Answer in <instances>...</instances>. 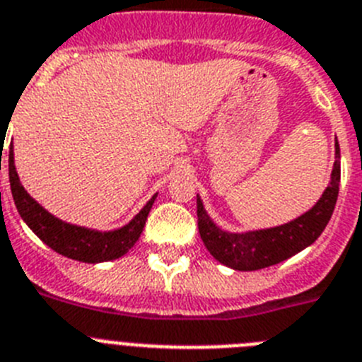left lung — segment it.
Here are the masks:
<instances>
[{
	"mask_svg": "<svg viewBox=\"0 0 362 362\" xmlns=\"http://www.w3.org/2000/svg\"><path fill=\"white\" fill-rule=\"evenodd\" d=\"M341 182V151L335 138V162L328 187L306 213L281 226L250 231H226L207 215L202 199L197 194L199 231L207 251L228 268L237 272H255L268 268L306 250L325 231L337 202Z\"/></svg>",
	"mask_w": 362,
	"mask_h": 362,
	"instance_id": "8db88e82",
	"label": "left lung"
}]
</instances>
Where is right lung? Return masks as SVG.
Listing matches in <instances>:
<instances>
[{
	"mask_svg": "<svg viewBox=\"0 0 362 362\" xmlns=\"http://www.w3.org/2000/svg\"><path fill=\"white\" fill-rule=\"evenodd\" d=\"M8 178H11L12 199L25 224L29 226L50 250L72 260L87 264L109 262V260L124 257L142 235L147 215L158 197V193L153 194L149 202L122 228L100 231V229L65 222L47 211L42 204L36 202L21 185L14 165V147L12 146L8 151Z\"/></svg>",
	"mask_w": 362,
	"mask_h": 362,
	"instance_id": "1",
	"label": "right lung"
}]
</instances>
